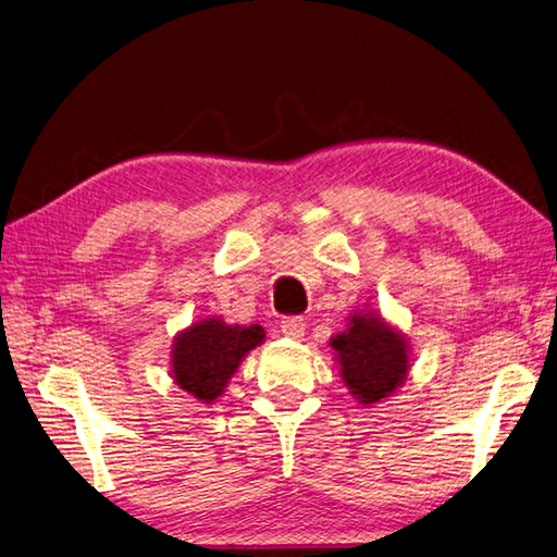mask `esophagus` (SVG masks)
Returning a JSON list of instances; mask_svg holds the SVG:
<instances>
[{
    "label": "esophagus",
    "instance_id": "1",
    "mask_svg": "<svg viewBox=\"0 0 557 557\" xmlns=\"http://www.w3.org/2000/svg\"><path fill=\"white\" fill-rule=\"evenodd\" d=\"M280 330L287 338L301 341L306 336V320L304 318H287V320H282Z\"/></svg>",
    "mask_w": 557,
    "mask_h": 557
}]
</instances>
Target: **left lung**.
Listing matches in <instances>:
<instances>
[{
	"label": "left lung",
	"instance_id": "obj_1",
	"mask_svg": "<svg viewBox=\"0 0 557 557\" xmlns=\"http://www.w3.org/2000/svg\"><path fill=\"white\" fill-rule=\"evenodd\" d=\"M330 346L346 388L364 407L388 400L411 372L407 336L376 310L350 312L346 330L334 334Z\"/></svg>",
	"mask_w": 557,
	"mask_h": 557
}]
</instances>
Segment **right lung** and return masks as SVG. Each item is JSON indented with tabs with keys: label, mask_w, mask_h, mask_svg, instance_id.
Returning a JSON list of instances; mask_svg holds the SVG:
<instances>
[{
	"label": "right lung",
	"mask_w": 557,
	"mask_h": 557,
	"mask_svg": "<svg viewBox=\"0 0 557 557\" xmlns=\"http://www.w3.org/2000/svg\"><path fill=\"white\" fill-rule=\"evenodd\" d=\"M263 341L261 324H227L221 318L193 322L171 344V379L195 400L213 405L225 393L242 360Z\"/></svg>",
	"instance_id": "right-lung-1"
}]
</instances>
